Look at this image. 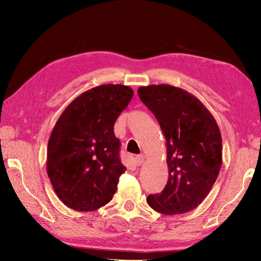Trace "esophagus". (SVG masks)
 Masks as SVG:
<instances>
[{
  "label": "esophagus",
  "instance_id": "esophagus-1",
  "mask_svg": "<svg viewBox=\"0 0 261 261\" xmlns=\"http://www.w3.org/2000/svg\"><path fill=\"white\" fill-rule=\"evenodd\" d=\"M143 162H145V156H143V154H139V156L136 157V163L138 166L142 165Z\"/></svg>",
  "mask_w": 261,
  "mask_h": 261
}]
</instances>
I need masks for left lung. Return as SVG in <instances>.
<instances>
[{
  "instance_id": "left-lung-1",
  "label": "left lung",
  "mask_w": 261,
  "mask_h": 261,
  "mask_svg": "<svg viewBox=\"0 0 261 261\" xmlns=\"http://www.w3.org/2000/svg\"><path fill=\"white\" fill-rule=\"evenodd\" d=\"M142 103L159 122L167 147L168 181L160 194L147 197L149 206L165 215L182 214L207 196L222 165V138L204 104L179 87L141 86Z\"/></svg>"
}]
</instances>
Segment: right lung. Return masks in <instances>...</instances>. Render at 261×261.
Returning a JSON list of instances; mask_svg holds the SVG:
<instances>
[{
    "instance_id": "obj_1",
    "label": "right lung",
    "mask_w": 261,
    "mask_h": 261,
    "mask_svg": "<svg viewBox=\"0 0 261 261\" xmlns=\"http://www.w3.org/2000/svg\"><path fill=\"white\" fill-rule=\"evenodd\" d=\"M134 96L130 86L105 84L77 96L54 126L47 174L60 201L88 212L108 204L126 168L114 123Z\"/></svg>"
}]
</instances>
